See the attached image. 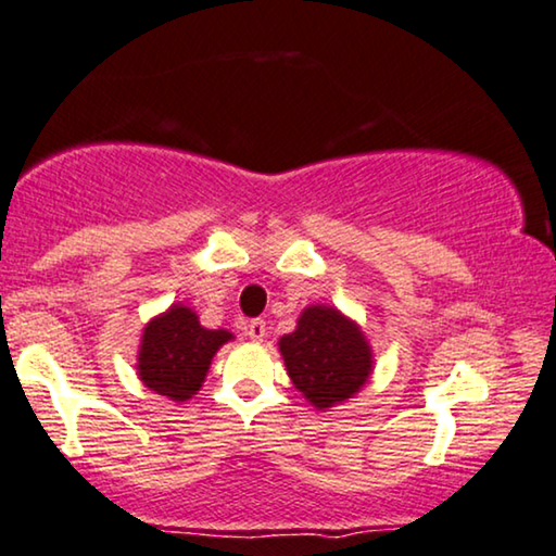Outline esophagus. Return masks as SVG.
Masks as SVG:
<instances>
[{"mask_svg": "<svg viewBox=\"0 0 556 556\" xmlns=\"http://www.w3.org/2000/svg\"><path fill=\"white\" fill-rule=\"evenodd\" d=\"M244 330H247V338L254 342H262L267 338V323H264V319H252V323H247Z\"/></svg>", "mask_w": 556, "mask_h": 556, "instance_id": "esophagus-1", "label": "esophagus"}]
</instances>
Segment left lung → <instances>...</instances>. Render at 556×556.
<instances>
[{
  "instance_id": "8db88e82",
  "label": "left lung",
  "mask_w": 556,
  "mask_h": 556,
  "mask_svg": "<svg viewBox=\"0 0 556 556\" xmlns=\"http://www.w3.org/2000/svg\"><path fill=\"white\" fill-rule=\"evenodd\" d=\"M279 353L294 388L315 408L353 397L372 370L363 332L332 307L304 309L296 330L279 340Z\"/></svg>"
}]
</instances>
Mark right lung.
<instances>
[{
	"label": "right lung",
	"mask_w": 556,
	"mask_h": 556,
	"mask_svg": "<svg viewBox=\"0 0 556 556\" xmlns=\"http://www.w3.org/2000/svg\"><path fill=\"white\" fill-rule=\"evenodd\" d=\"M229 340L231 332L206 330L189 307L174 304L146 327L138 355L140 380L168 401H189L206 378L211 357Z\"/></svg>",
	"instance_id": "add662e5"
}]
</instances>
